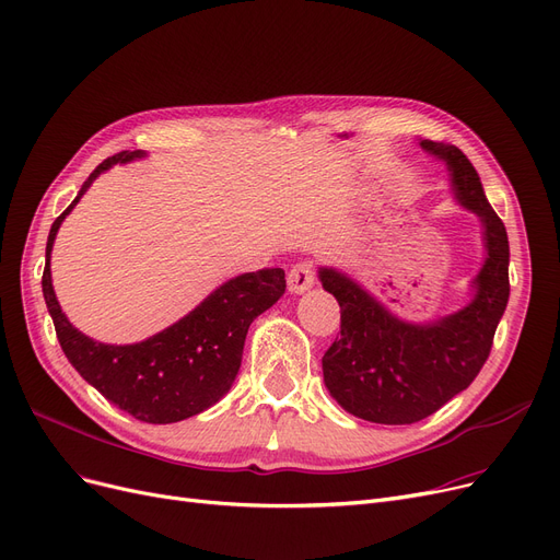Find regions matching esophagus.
I'll list each match as a JSON object with an SVG mask.
<instances>
[{
  "label": "esophagus",
  "instance_id": "obj_1",
  "mask_svg": "<svg viewBox=\"0 0 560 560\" xmlns=\"http://www.w3.org/2000/svg\"><path fill=\"white\" fill-rule=\"evenodd\" d=\"M313 285V265L308 260H300L295 262L293 267H290L288 272V290L290 293H304V290H308Z\"/></svg>",
  "mask_w": 560,
  "mask_h": 560
}]
</instances>
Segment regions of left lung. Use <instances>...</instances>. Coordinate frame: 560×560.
Instances as JSON below:
<instances>
[{"label":"left lung","instance_id":"1","mask_svg":"<svg viewBox=\"0 0 560 560\" xmlns=\"http://www.w3.org/2000/svg\"><path fill=\"white\" fill-rule=\"evenodd\" d=\"M421 145L446 160L459 203L485 224L488 260L476 279V300L434 325H407L350 279L320 270L340 306V336L323 357L325 384L350 415L384 425L417 423L465 392L490 357L510 295L508 233L474 164L455 145L428 139Z\"/></svg>","mask_w":560,"mask_h":560}]
</instances>
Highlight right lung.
<instances>
[{"label": "right lung", "instance_id": "add662e5", "mask_svg": "<svg viewBox=\"0 0 560 560\" xmlns=\"http://www.w3.org/2000/svg\"><path fill=\"white\" fill-rule=\"evenodd\" d=\"M141 153H116L93 168L75 197L55 220L45 247L43 298L68 361L91 386L118 409L145 423H176L220 400L240 371L242 348L254 318L285 290L281 267H265L231 279L189 315L135 346H105L68 323L55 298L50 252L63 217L75 208L89 185L116 162Z\"/></svg>", "mask_w": 560, "mask_h": 560}]
</instances>
